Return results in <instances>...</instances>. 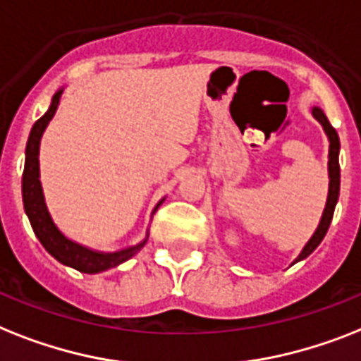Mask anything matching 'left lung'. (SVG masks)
Instances as JSON below:
<instances>
[{
  "instance_id": "obj_1",
  "label": "left lung",
  "mask_w": 361,
  "mask_h": 361,
  "mask_svg": "<svg viewBox=\"0 0 361 361\" xmlns=\"http://www.w3.org/2000/svg\"><path fill=\"white\" fill-rule=\"evenodd\" d=\"M313 116L323 124L324 131H326L328 139H330V154H328V174H330V189H328V200H326V207H324L323 219H321V224H319L317 231L313 233V237L307 241V245L304 247V250L300 252V256L297 257V262L307 257L312 254L315 248L319 247V243L323 241L324 235H326L328 228H330V222H332L334 216V209H336V204H338L339 198V137L338 131L334 130L332 124L328 122L326 114L323 113L321 109H313Z\"/></svg>"
}]
</instances>
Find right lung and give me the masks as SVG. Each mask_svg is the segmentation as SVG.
Returning <instances> with one entry per match:
<instances>
[{
	"label": "right lung",
	"instance_id": "right-lung-1",
	"mask_svg": "<svg viewBox=\"0 0 361 361\" xmlns=\"http://www.w3.org/2000/svg\"><path fill=\"white\" fill-rule=\"evenodd\" d=\"M61 94H63V90L55 92L49 109L35 122L33 128H31V133H29L27 146H25V166H23L22 176L23 207H25V213H27L35 235L38 237V241L42 243V247L57 262H61L63 265L72 267V269H75L79 272H89V274H92V272L107 271L111 267H116L122 262H126V259H130L131 256H135L140 248L145 247L146 241H148V235L137 247L126 248V250L120 252L102 254V252L89 250V248L81 247L78 243L66 239L54 224V221H51V216L48 213V207L44 204L42 187H40V180H38V145H40V137H42L46 126H48L49 120L54 118L55 111H57ZM159 204H157V207H159Z\"/></svg>",
	"mask_w": 361,
	"mask_h": 361
}]
</instances>
